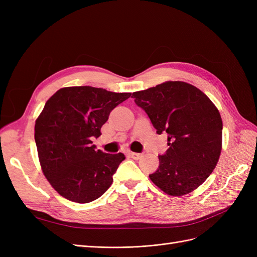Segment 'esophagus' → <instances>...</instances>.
I'll use <instances>...</instances> for the list:
<instances>
[{
    "instance_id": "esophagus-1",
    "label": "esophagus",
    "mask_w": 257,
    "mask_h": 257,
    "mask_svg": "<svg viewBox=\"0 0 257 257\" xmlns=\"http://www.w3.org/2000/svg\"><path fill=\"white\" fill-rule=\"evenodd\" d=\"M128 155H130L132 159H134V160H138V159L142 158V154L141 153H136V152H130Z\"/></svg>"
}]
</instances>
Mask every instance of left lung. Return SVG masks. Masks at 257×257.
I'll return each instance as SVG.
<instances>
[{
	"label": "left lung",
	"instance_id": "obj_1",
	"mask_svg": "<svg viewBox=\"0 0 257 257\" xmlns=\"http://www.w3.org/2000/svg\"><path fill=\"white\" fill-rule=\"evenodd\" d=\"M132 97L149 116L157 133L167 134L168 150L160 155L151 181L170 196H182L203 184L222 150L223 123L210 98L194 85L166 81L134 92Z\"/></svg>",
	"mask_w": 257,
	"mask_h": 257
}]
</instances>
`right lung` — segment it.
Segmentation results:
<instances>
[{"mask_svg": "<svg viewBox=\"0 0 257 257\" xmlns=\"http://www.w3.org/2000/svg\"><path fill=\"white\" fill-rule=\"evenodd\" d=\"M131 96L89 85L58 90L35 121V143L45 177L61 196L78 204L100 197L109 189L123 153L95 150L93 137L110 111Z\"/></svg>", "mask_w": 257, "mask_h": 257, "instance_id": "add662e5", "label": "right lung"}]
</instances>
